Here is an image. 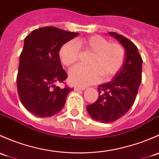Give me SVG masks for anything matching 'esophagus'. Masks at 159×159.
I'll use <instances>...</instances> for the list:
<instances>
[{"label":"esophagus","mask_w":159,"mask_h":159,"mask_svg":"<svg viewBox=\"0 0 159 159\" xmlns=\"http://www.w3.org/2000/svg\"><path fill=\"white\" fill-rule=\"evenodd\" d=\"M85 89H86V88L83 87V86H74V90H76V91L84 90Z\"/></svg>","instance_id":"obj_1"}]
</instances>
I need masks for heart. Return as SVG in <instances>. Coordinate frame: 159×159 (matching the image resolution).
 Listing matches in <instances>:
<instances>
[{
    "mask_svg": "<svg viewBox=\"0 0 159 159\" xmlns=\"http://www.w3.org/2000/svg\"><path fill=\"white\" fill-rule=\"evenodd\" d=\"M93 53L88 60L89 66H77L69 73L71 83L80 86H89L99 82L102 76L109 80L119 71L125 58V50L121 44L110 43L101 36H92L80 39L77 42L69 41L60 50L62 63L66 66L74 65L79 60L81 51Z\"/></svg>",
    "mask_w": 159,
    "mask_h": 159,
    "instance_id": "heart-1",
    "label": "heart"
}]
</instances>
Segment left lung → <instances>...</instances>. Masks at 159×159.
<instances>
[{
    "label": "left lung",
    "instance_id": "left-lung-1",
    "mask_svg": "<svg viewBox=\"0 0 159 159\" xmlns=\"http://www.w3.org/2000/svg\"><path fill=\"white\" fill-rule=\"evenodd\" d=\"M109 34L123 46L125 58L112 81L98 86L97 100L86 106L91 118L103 123L114 122L128 112L135 102L142 82V59L136 46L117 33Z\"/></svg>",
    "mask_w": 159,
    "mask_h": 159
}]
</instances>
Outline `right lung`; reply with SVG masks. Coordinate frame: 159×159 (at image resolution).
I'll return each instance as SVG.
<instances>
[{
    "instance_id": "add662e5",
    "label": "right lung",
    "mask_w": 159,
    "mask_h": 159,
    "mask_svg": "<svg viewBox=\"0 0 159 159\" xmlns=\"http://www.w3.org/2000/svg\"><path fill=\"white\" fill-rule=\"evenodd\" d=\"M79 35L54 27L33 30L24 39L20 55L17 87L20 100L31 113L50 117L64 106L73 88H60L56 83L67 78L60 62L62 46Z\"/></svg>"
}]
</instances>
